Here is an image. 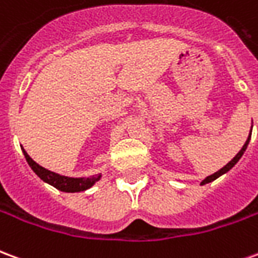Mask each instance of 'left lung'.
<instances>
[{
    "label": "left lung",
    "instance_id": "obj_1",
    "mask_svg": "<svg viewBox=\"0 0 258 258\" xmlns=\"http://www.w3.org/2000/svg\"><path fill=\"white\" fill-rule=\"evenodd\" d=\"M250 137H251V131H250V134H249V137H247V140H246V142H244V145L242 146V149H240V151L238 152V155H236V156L233 157V159H232V160H231V162L227 163V164H225V166H224V167H222L221 170H218L217 173L211 174V175H209V177H206V178L203 179L202 182H200V185L209 184V182H211V181H214V179H217V178H218V177H221L222 174L228 173V171H229V170H231V168H232L233 166H235V164H236V163L239 162V159H240V157L243 156L244 151H246V148H247V145H249Z\"/></svg>",
    "mask_w": 258,
    "mask_h": 258
}]
</instances>
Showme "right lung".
Instances as JSON below:
<instances>
[{
  "label": "right lung",
  "instance_id": "add662e5",
  "mask_svg": "<svg viewBox=\"0 0 258 258\" xmlns=\"http://www.w3.org/2000/svg\"><path fill=\"white\" fill-rule=\"evenodd\" d=\"M22 151H23V155H25L26 160L29 163V166L31 167V170H33L44 182L52 185L53 188L62 190V192L74 194V192H83V190L90 189L91 186H94L95 182H98L102 177L101 174H98V175H91V177H83V178H73V177L60 175V174L53 173V171H49L47 168L41 167L40 164H37V163L27 155V152H26L23 148H22Z\"/></svg>",
  "mask_w": 258,
  "mask_h": 258
}]
</instances>
